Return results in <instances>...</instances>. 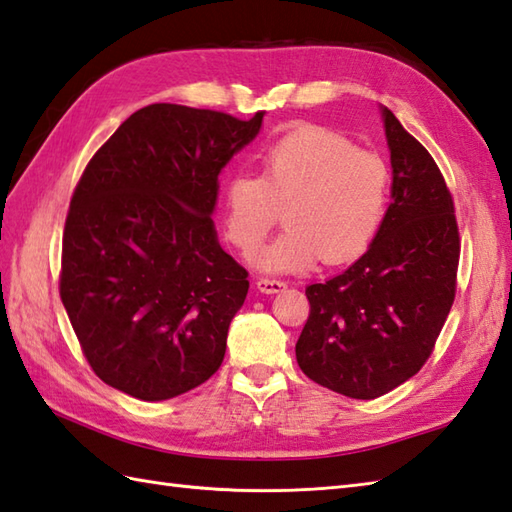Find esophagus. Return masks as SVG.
<instances>
[{
	"label": "esophagus",
	"mask_w": 512,
	"mask_h": 512,
	"mask_svg": "<svg viewBox=\"0 0 512 512\" xmlns=\"http://www.w3.org/2000/svg\"><path fill=\"white\" fill-rule=\"evenodd\" d=\"M288 284L284 279H268V277H262L257 281V288L259 292H264V295H275V292L284 290Z\"/></svg>",
	"instance_id": "1"
}]
</instances>
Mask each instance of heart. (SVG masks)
Segmentation results:
<instances>
[{"label": "heart", "instance_id": "1", "mask_svg": "<svg viewBox=\"0 0 512 512\" xmlns=\"http://www.w3.org/2000/svg\"><path fill=\"white\" fill-rule=\"evenodd\" d=\"M259 178L235 173L224 187V237L253 255L284 209L286 231L255 257L264 273L345 264L374 244L389 209V169L372 151L321 125H303L262 154Z\"/></svg>", "mask_w": 512, "mask_h": 512}]
</instances>
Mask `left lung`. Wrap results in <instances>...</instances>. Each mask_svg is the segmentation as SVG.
<instances>
[{
	"label": "left lung",
	"mask_w": 512,
	"mask_h": 512,
	"mask_svg": "<svg viewBox=\"0 0 512 512\" xmlns=\"http://www.w3.org/2000/svg\"><path fill=\"white\" fill-rule=\"evenodd\" d=\"M391 204L367 253L306 288L297 363L336 394L372 400L427 363L455 299L460 231L436 160L383 107Z\"/></svg>",
	"instance_id": "1"
}]
</instances>
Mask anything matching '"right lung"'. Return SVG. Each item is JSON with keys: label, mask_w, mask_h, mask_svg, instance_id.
Instances as JSON below:
<instances>
[{"label": "right lung", "mask_w": 512, "mask_h": 512, "mask_svg": "<svg viewBox=\"0 0 512 512\" xmlns=\"http://www.w3.org/2000/svg\"><path fill=\"white\" fill-rule=\"evenodd\" d=\"M262 118L154 103L88 162L65 217L59 292L103 383L154 402L220 369L248 273L217 242V176Z\"/></svg>", "instance_id": "add662e5"}]
</instances>
